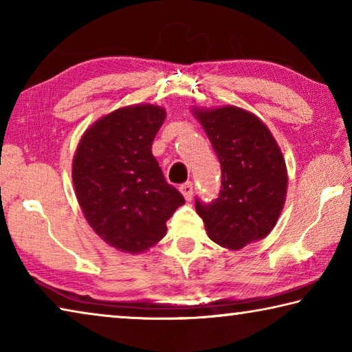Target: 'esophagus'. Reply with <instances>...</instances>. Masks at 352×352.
<instances>
[{
	"label": "esophagus",
	"instance_id": "34e87169",
	"mask_svg": "<svg viewBox=\"0 0 352 352\" xmlns=\"http://www.w3.org/2000/svg\"><path fill=\"white\" fill-rule=\"evenodd\" d=\"M180 192L184 195V199H186V200L192 199V195H194V186H192V183H190V182L183 183L182 186H180Z\"/></svg>",
	"mask_w": 352,
	"mask_h": 352
}]
</instances>
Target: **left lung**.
Returning <instances> with one entry per match:
<instances>
[{"label":"left lung","mask_w":352,"mask_h":352,"mask_svg":"<svg viewBox=\"0 0 352 352\" xmlns=\"http://www.w3.org/2000/svg\"><path fill=\"white\" fill-rule=\"evenodd\" d=\"M222 168L216 200L195 210L208 237L220 247L241 250L264 239L276 225L287 194L281 148L258 116L239 107L194 109Z\"/></svg>","instance_id":"left-lung-1"}]
</instances>
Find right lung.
Masks as SVG:
<instances>
[{"label":"right lung","mask_w":352,"mask_h":352,"mask_svg":"<svg viewBox=\"0 0 352 352\" xmlns=\"http://www.w3.org/2000/svg\"><path fill=\"white\" fill-rule=\"evenodd\" d=\"M164 119L158 105L122 107L91 124L76 148L77 201L96 234L119 252L138 254L158 243L184 204L152 155Z\"/></svg>","instance_id":"add662e5"}]
</instances>
